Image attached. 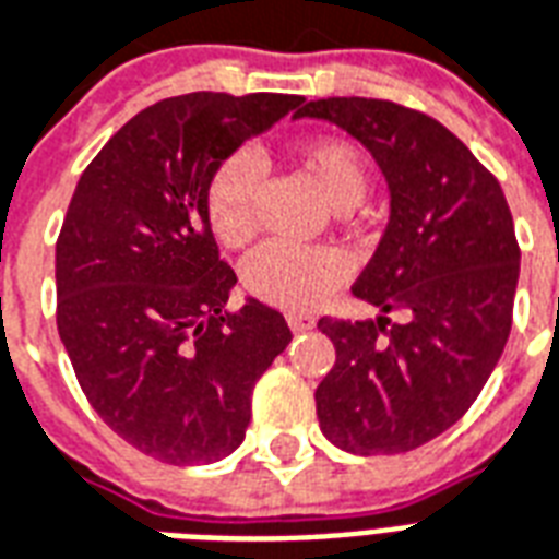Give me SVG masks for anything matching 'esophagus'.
Returning a JSON list of instances; mask_svg holds the SVG:
<instances>
[{"label":"esophagus","instance_id":"esophagus-1","mask_svg":"<svg viewBox=\"0 0 559 559\" xmlns=\"http://www.w3.org/2000/svg\"><path fill=\"white\" fill-rule=\"evenodd\" d=\"M287 325H290L293 332H308V329L317 325V320H313L311 313H287Z\"/></svg>","mask_w":559,"mask_h":559}]
</instances>
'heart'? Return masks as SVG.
<instances>
[{
  "label": "heart",
  "mask_w": 559,
  "mask_h": 559,
  "mask_svg": "<svg viewBox=\"0 0 559 559\" xmlns=\"http://www.w3.org/2000/svg\"><path fill=\"white\" fill-rule=\"evenodd\" d=\"M296 165L317 186L325 204L353 210L370 186L361 151L337 135H311L296 144ZM260 168L254 156L230 153L210 175L204 192L206 225L227 248L246 246L254 237V195ZM349 275V263L337 248H293L269 242L242 263V287L248 296L284 308L308 311L337 290Z\"/></svg>",
  "instance_id": "obj_1"
}]
</instances>
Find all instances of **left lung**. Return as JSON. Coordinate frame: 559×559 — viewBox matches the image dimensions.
I'll return each instance as SVG.
<instances>
[{
    "label": "left lung",
    "mask_w": 559,
    "mask_h": 559,
    "mask_svg": "<svg viewBox=\"0 0 559 559\" xmlns=\"http://www.w3.org/2000/svg\"><path fill=\"white\" fill-rule=\"evenodd\" d=\"M296 115L358 139L391 189L388 230L353 287L382 317L317 322L337 355L317 417L349 453H406L468 412L507 346L522 254L512 213L489 168L424 111L325 97Z\"/></svg>",
    "instance_id": "1"
}]
</instances>
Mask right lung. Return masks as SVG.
Masks as SVG:
<instances>
[{"instance_id":"right-lung-1","label":"right lung","mask_w":559,"mask_h":559,"mask_svg":"<svg viewBox=\"0 0 559 559\" xmlns=\"http://www.w3.org/2000/svg\"><path fill=\"white\" fill-rule=\"evenodd\" d=\"M296 94L195 91L139 111L70 198L56 242V322L103 424L168 465L218 462L242 444L251 391L290 343L275 308L248 299L206 225L216 165L269 130Z\"/></svg>"}]
</instances>
